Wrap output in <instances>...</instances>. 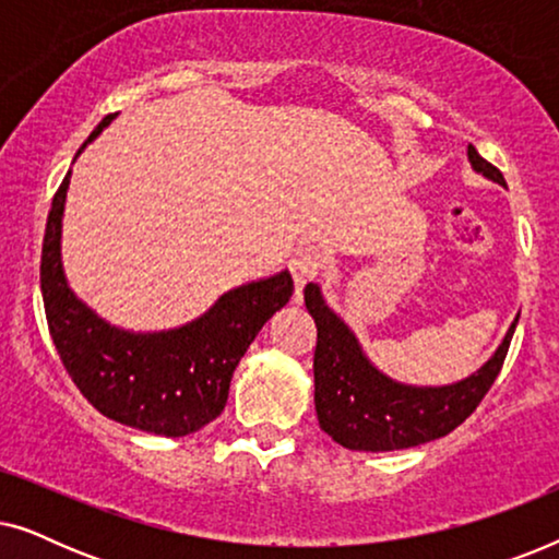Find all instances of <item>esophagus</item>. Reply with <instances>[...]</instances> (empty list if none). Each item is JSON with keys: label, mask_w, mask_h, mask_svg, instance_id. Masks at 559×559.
<instances>
[{"label": "esophagus", "mask_w": 559, "mask_h": 559, "mask_svg": "<svg viewBox=\"0 0 559 559\" xmlns=\"http://www.w3.org/2000/svg\"><path fill=\"white\" fill-rule=\"evenodd\" d=\"M289 272H293L297 289H302L310 280H316L323 272V254L318 247H302L297 249L293 259H289Z\"/></svg>", "instance_id": "esophagus-1"}]
</instances>
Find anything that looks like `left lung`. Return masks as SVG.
Listing matches in <instances>:
<instances>
[{
	"label": "left lung",
	"mask_w": 559,
	"mask_h": 559,
	"mask_svg": "<svg viewBox=\"0 0 559 559\" xmlns=\"http://www.w3.org/2000/svg\"><path fill=\"white\" fill-rule=\"evenodd\" d=\"M468 157L478 173L507 186L499 167L480 157L473 144H468ZM305 308L318 328L312 371L320 430L331 435L338 445L366 453L423 445L463 425L499 377L519 323V318L511 323L499 350L478 373L453 386L419 389L396 384L373 369L354 333L333 316L316 285L305 287Z\"/></svg>",
	"instance_id": "obj_1"
}]
</instances>
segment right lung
Returning <instances> with one entry per match:
<instances>
[{
  "label": "right lung",
  "mask_w": 559,
  "mask_h": 559,
  "mask_svg": "<svg viewBox=\"0 0 559 559\" xmlns=\"http://www.w3.org/2000/svg\"><path fill=\"white\" fill-rule=\"evenodd\" d=\"M114 119L109 114L88 140ZM66 175L52 195L43 239L40 287L45 318L60 361L81 394L136 430L182 438L213 423L226 407L228 384L262 325L295 293L289 272L226 293L195 323L167 333H124L106 325L68 289L60 266V216Z\"/></svg>",
  "instance_id": "1"
}]
</instances>
